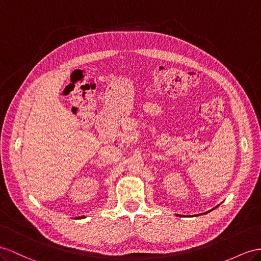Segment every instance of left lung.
<instances>
[{"label":"left lung","mask_w":261,"mask_h":261,"mask_svg":"<svg viewBox=\"0 0 261 261\" xmlns=\"http://www.w3.org/2000/svg\"><path fill=\"white\" fill-rule=\"evenodd\" d=\"M213 210H214V208H213ZM207 213H210V211H208V212H206V213H203V214H207Z\"/></svg>","instance_id":"8db88e82"}]
</instances>
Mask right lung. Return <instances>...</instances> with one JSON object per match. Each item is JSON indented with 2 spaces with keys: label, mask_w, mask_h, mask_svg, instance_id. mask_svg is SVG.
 Returning <instances> with one entry per match:
<instances>
[{
  "label": "right lung",
  "mask_w": 261,
  "mask_h": 261,
  "mask_svg": "<svg viewBox=\"0 0 261 261\" xmlns=\"http://www.w3.org/2000/svg\"><path fill=\"white\" fill-rule=\"evenodd\" d=\"M84 217H85V216H84ZM84 217H83V216H82V217H76V218H84Z\"/></svg>",
  "instance_id": "1"
}]
</instances>
